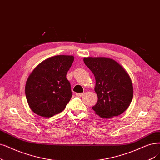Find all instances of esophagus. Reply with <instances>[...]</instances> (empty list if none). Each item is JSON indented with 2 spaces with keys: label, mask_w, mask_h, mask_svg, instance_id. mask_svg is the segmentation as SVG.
<instances>
[{
  "label": "esophagus",
  "mask_w": 160,
  "mask_h": 160,
  "mask_svg": "<svg viewBox=\"0 0 160 160\" xmlns=\"http://www.w3.org/2000/svg\"><path fill=\"white\" fill-rule=\"evenodd\" d=\"M84 95V93H76V96L77 97H81Z\"/></svg>",
  "instance_id": "obj_1"
}]
</instances>
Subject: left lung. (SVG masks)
<instances>
[{
  "instance_id": "left-lung-1",
  "label": "left lung",
  "mask_w": 160,
  "mask_h": 160,
  "mask_svg": "<svg viewBox=\"0 0 160 160\" xmlns=\"http://www.w3.org/2000/svg\"><path fill=\"white\" fill-rule=\"evenodd\" d=\"M84 62L96 78L98 102L92 109L103 119H111L125 112L133 98V86L127 70L108 57H84Z\"/></svg>"
}]
</instances>
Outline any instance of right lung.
<instances>
[{"instance_id":"add662e5","label":"right lung","mask_w":160,"mask_h":160,"mask_svg":"<svg viewBox=\"0 0 160 160\" xmlns=\"http://www.w3.org/2000/svg\"><path fill=\"white\" fill-rule=\"evenodd\" d=\"M72 55H57L45 59L29 75L25 87L32 111L43 117L62 112L72 97L67 74L74 61Z\"/></svg>"}]
</instances>
